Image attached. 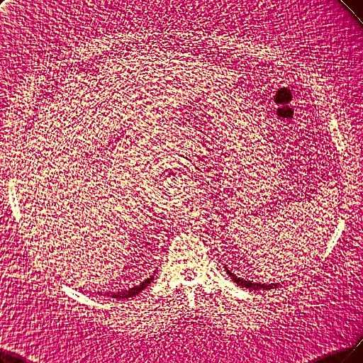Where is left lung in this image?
<instances>
[{
    "label": "left lung",
    "instance_id": "8db88e82",
    "mask_svg": "<svg viewBox=\"0 0 363 363\" xmlns=\"http://www.w3.org/2000/svg\"><path fill=\"white\" fill-rule=\"evenodd\" d=\"M226 272L229 274V277L234 280V283H237L238 286L241 287H245V289H250V291H268V289H277L280 286V283H271V284H267V283H255V281H250V280H244L241 277H237L235 274H232L228 268H225Z\"/></svg>",
    "mask_w": 363,
    "mask_h": 363
}]
</instances>
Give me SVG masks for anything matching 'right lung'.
I'll use <instances>...</instances> for the list:
<instances>
[{
  "instance_id": "right-lung-1",
  "label": "right lung",
  "mask_w": 363,
  "mask_h": 363,
  "mask_svg": "<svg viewBox=\"0 0 363 363\" xmlns=\"http://www.w3.org/2000/svg\"><path fill=\"white\" fill-rule=\"evenodd\" d=\"M155 277V271L150 272V275H147L146 279H143L140 281H137L134 286H128L125 289H121V291H116V292H98V295L104 296V298H116V299H122V298H131V296H135L138 295L143 289H146L150 281L153 280Z\"/></svg>"
}]
</instances>
